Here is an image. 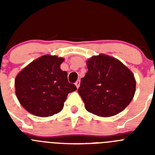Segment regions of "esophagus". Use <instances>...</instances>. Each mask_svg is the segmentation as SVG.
Masks as SVG:
<instances>
[{"label":"esophagus","instance_id":"esophagus-1","mask_svg":"<svg viewBox=\"0 0 155 155\" xmlns=\"http://www.w3.org/2000/svg\"><path fill=\"white\" fill-rule=\"evenodd\" d=\"M75 85H76L77 88H78L79 86H80V80H78L76 82H75Z\"/></svg>","mask_w":155,"mask_h":155}]
</instances>
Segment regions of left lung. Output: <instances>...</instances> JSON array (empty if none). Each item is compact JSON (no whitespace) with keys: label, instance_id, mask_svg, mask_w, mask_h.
Instances as JSON below:
<instances>
[{"label":"left lung","instance_id":"obj_1","mask_svg":"<svg viewBox=\"0 0 155 155\" xmlns=\"http://www.w3.org/2000/svg\"><path fill=\"white\" fill-rule=\"evenodd\" d=\"M87 67L78 90L86 110L102 117L122 112L135 94L134 74L119 60L105 54L88 59Z\"/></svg>","mask_w":155,"mask_h":155}]
</instances>
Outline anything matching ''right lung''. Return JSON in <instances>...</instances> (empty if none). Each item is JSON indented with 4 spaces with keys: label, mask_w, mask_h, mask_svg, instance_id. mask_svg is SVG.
<instances>
[{
    "label": "right lung",
    "mask_w": 155,
    "mask_h": 155,
    "mask_svg": "<svg viewBox=\"0 0 155 155\" xmlns=\"http://www.w3.org/2000/svg\"><path fill=\"white\" fill-rule=\"evenodd\" d=\"M64 59L44 55L36 59L16 76L15 94L28 113L48 117L60 113L68 94L76 91L68 82V73L61 69Z\"/></svg>",
    "instance_id": "right-lung-1"
}]
</instances>
